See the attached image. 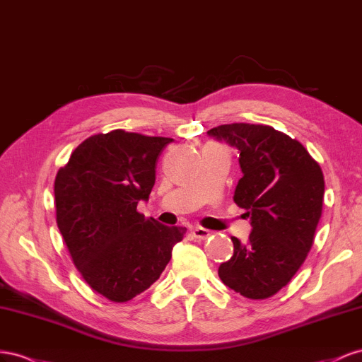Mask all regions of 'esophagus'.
Returning a JSON list of instances; mask_svg holds the SVG:
<instances>
[{"label":"esophagus","mask_w":362,"mask_h":362,"mask_svg":"<svg viewBox=\"0 0 362 362\" xmlns=\"http://www.w3.org/2000/svg\"><path fill=\"white\" fill-rule=\"evenodd\" d=\"M211 235L212 232L208 229H203V227H195V229H192V236L195 240H208Z\"/></svg>","instance_id":"34e87169"}]
</instances>
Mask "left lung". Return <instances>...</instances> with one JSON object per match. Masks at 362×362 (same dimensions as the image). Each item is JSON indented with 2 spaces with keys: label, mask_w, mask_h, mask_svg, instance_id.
I'll use <instances>...</instances> for the list:
<instances>
[{
  "label": "left lung",
  "mask_w": 362,
  "mask_h": 362,
  "mask_svg": "<svg viewBox=\"0 0 362 362\" xmlns=\"http://www.w3.org/2000/svg\"><path fill=\"white\" fill-rule=\"evenodd\" d=\"M208 135L240 151L243 177L233 202L245 209L252 232L232 236L233 256L218 268L226 286L247 298H267L305 262L323 209L325 179L300 142L262 124H224Z\"/></svg>",
  "instance_id": "8db88e82"
}]
</instances>
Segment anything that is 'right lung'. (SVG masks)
I'll return each mask as SVG.
<instances>
[{
    "instance_id": "1",
    "label": "right lung",
    "mask_w": 362,
    "mask_h": 362,
    "mask_svg": "<svg viewBox=\"0 0 362 362\" xmlns=\"http://www.w3.org/2000/svg\"><path fill=\"white\" fill-rule=\"evenodd\" d=\"M171 138L112 130L83 141L54 182L56 221L80 274L98 294L127 302L154 284L183 240L136 211Z\"/></svg>"
}]
</instances>
